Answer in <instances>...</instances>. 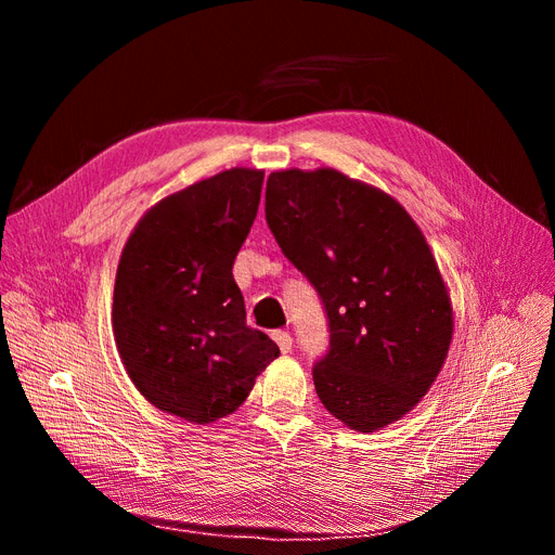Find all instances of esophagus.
<instances>
[{
    "label": "esophagus",
    "instance_id": "1",
    "mask_svg": "<svg viewBox=\"0 0 555 555\" xmlns=\"http://www.w3.org/2000/svg\"><path fill=\"white\" fill-rule=\"evenodd\" d=\"M274 341L281 348V352H291L293 350V336L288 332H283V330L274 332Z\"/></svg>",
    "mask_w": 555,
    "mask_h": 555
}]
</instances>
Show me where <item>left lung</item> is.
<instances>
[{
	"instance_id": "obj_1",
	"label": "left lung",
	"mask_w": 555,
	"mask_h": 555,
	"mask_svg": "<svg viewBox=\"0 0 555 555\" xmlns=\"http://www.w3.org/2000/svg\"><path fill=\"white\" fill-rule=\"evenodd\" d=\"M264 219L327 313L318 399L362 434L403 417L452 341L450 297L415 221L387 193L330 168L272 172Z\"/></svg>"
}]
</instances>
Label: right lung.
<instances>
[{
	"mask_svg": "<svg viewBox=\"0 0 555 555\" xmlns=\"http://www.w3.org/2000/svg\"><path fill=\"white\" fill-rule=\"evenodd\" d=\"M262 170L232 168L168 195L135 225L115 279L113 330L138 391L209 424L237 410L279 346L246 325L232 264L254 225Z\"/></svg>",
	"mask_w": 555,
	"mask_h": 555,
	"instance_id": "add662e5",
	"label": "right lung"
}]
</instances>
